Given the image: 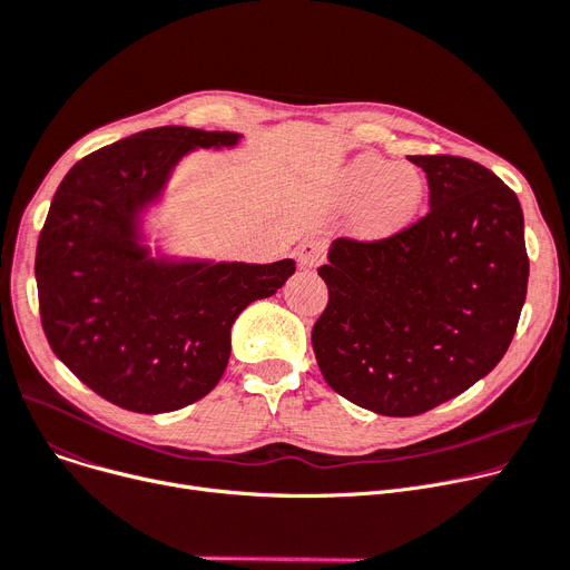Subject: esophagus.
<instances>
[{
	"mask_svg": "<svg viewBox=\"0 0 570 570\" xmlns=\"http://www.w3.org/2000/svg\"><path fill=\"white\" fill-rule=\"evenodd\" d=\"M322 259H324L322 242L311 239V242H304V244L296 248V262H298L301 269L313 272V269H317V266L322 264Z\"/></svg>",
	"mask_w": 570,
	"mask_h": 570,
	"instance_id": "esophagus-1",
	"label": "esophagus"
}]
</instances>
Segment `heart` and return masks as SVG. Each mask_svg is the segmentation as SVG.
Instances as JSON below:
<instances>
[{"mask_svg": "<svg viewBox=\"0 0 570 570\" xmlns=\"http://www.w3.org/2000/svg\"><path fill=\"white\" fill-rule=\"evenodd\" d=\"M425 181L410 165H395L377 156L356 158L345 175L343 205L361 209L356 229L363 239H386L403 229L419 212Z\"/></svg>", "mask_w": 570, "mask_h": 570, "instance_id": "obj_1", "label": "heart"}]
</instances>
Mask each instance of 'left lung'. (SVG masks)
I'll return each instance as SVG.
<instances>
[{
    "label": "left lung",
    "instance_id": "8db88e82",
    "mask_svg": "<svg viewBox=\"0 0 570 570\" xmlns=\"http://www.w3.org/2000/svg\"><path fill=\"white\" fill-rule=\"evenodd\" d=\"M430 209L389 239H336L313 326L326 384L384 416H416L483 380L507 354L527 296L518 195L462 156H407Z\"/></svg>",
    "mask_w": 570,
    "mask_h": 570
}]
</instances>
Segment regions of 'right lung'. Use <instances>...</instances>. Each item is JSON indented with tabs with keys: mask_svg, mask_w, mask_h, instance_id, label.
I'll return each instance as SVG.
<instances>
[{
	"mask_svg": "<svg viewBox=\"0 0 570 570\" xmlns=\"http://www.w3.org/2000/svg\"><path fill=\"white\" fill-rule=\"evenodd\" d=\"M242 132L160 126L108 145L59 184L37 246L41 322L57 358L112 405L163 414L223 377L232 324L274 296L294 259L272 264L151 255L145 214L195 149Z\"/></svg>",
	"mask_w": 570,
	"mask_h": 570,
	"instance_id": "obj_1",
	"label": "right lung"
}]
</instances>
